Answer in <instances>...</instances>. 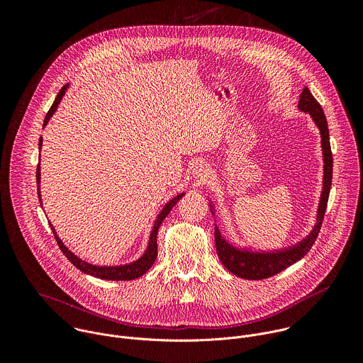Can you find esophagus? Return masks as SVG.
<instances>
[{
	"mask_svg": "<svg viewBox=\"0 0 363 363\" xmlns=\"http://www.w3.org/2000/svg\"><path fill=\"white\" fill-rule=\"evenodd\" d=\"M192 175L198 179H206L210 177V168L208 165H206L203 161H196L194 165H192Z\"/></svg>",
	"mask_w": 363,
	"mask_h": 363,
	"instance_id": "obj_1",
	"label": "esophagus"
}]
</instances>
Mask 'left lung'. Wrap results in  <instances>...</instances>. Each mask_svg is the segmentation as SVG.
<instances>
[{
	"instance_id": "1",
	"label": "left lung",
	"mask_w": 363,
	"mask_h": 363,
	"mask_svg": "<svg viewBox=\"0 0 363 363\" xmlns=\"http://www.w3.org/2000/svg\"><path fill=\"white\" fill-rule=\"evenodd\" d=\"M298 111L308 113L310 118L313 119L315 125L318 126L320 132V143H322V155H323V185H322V194L316 211V224L313 230L310 231L303 240L298 242L280 248V250H250L247 247H238L233 242H230L221 233L220 227L216 224V247L221 263L224 267L235 274L237 277L247 279V280H262L272 277L284 269L290 267L291 264L297 263L298 260L308 252L315 244L318 234L320 231V225L325 217L326 205L329 199L330 185H332V168H333V157L330 150V140H329V128L328 121L323 113L322 106L319 101L313 97L307 87L303 89L300 99H298ZM210 201V210L211 214L216 218V206L214 202Z\"/></svg>"
}]
</instances>
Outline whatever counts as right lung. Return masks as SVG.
<instances>
[{
  "label": "right lung",
  "mask_w": 363,
  "mask_h": 363,
  "mask_svg": "<svg viewBox=\"0 0 363 363\" xmlns=\"http://www.w3.org/2000/svg\"><path fill=\"white\" fill-rule=\"evenodd\" d=\"M69 89V84L63 86L62 90L59 91L57 97L55 99V103L51 105L48 113L45 115V119H44V123H43V128H45V125L48 123V121L51 119V116H53L60 105V101L63 99V96L66 94ZM41 146H43V138H40L38 140V147L41 150ZM37 192H38V199H40V203L43 205V201H41V192H40V182H41V172H40V162H38V167H37ZM185 195V192L182 194H178L175 198L169 199L164 208L161 210V213L158 214L157 220H155L153 223V227H152V231H150V235H149V241H147V247L145 250V252L138 258V260L132 262V263H128V264H119V266H97V264H91L86 260H82L80 257H77L72 250H69L65 242L62 241V238L57 235L53 224L50 223V227L51 230H53V234L56 237V241L60 247V250L63 251V254L69 258V262L76 266L80 272L89 274V276H93V277H97V279H103V280H112V281H123V280H133V279H138L140 276H143L150 267L152 264L155 263V260H157V255H158V244H157V235H158V230L162 224V221L165 220V217L171 213V210L175 206V203Z\"/></svg>",
  "instance_id": "1"
}]
</instances>
